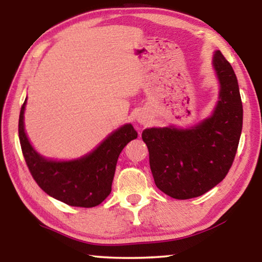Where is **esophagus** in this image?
<instances>
[{"instance_id":"34e87169","label":"esophagus","mask_w":262,"mask_h":262,"mask_svg":"<svg viewBox=\"0 0 262 262\" xmlns=\"http://www.w3.org/2000/svg\"><path fill=\"white\" fill-rule=\"evenodd\" d=\"M137 120H139L140 123H143V125H145V122H147V120H145L143 117H139V119H137Z\"/></svg>"}]
</instances>
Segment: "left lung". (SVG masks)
<instances>
[{"mask_svg": "<svg viewBox=\"0 0 262 262\" xmlns=\"http://www.w3.org/2000/svg\"><path fill=\"white\" fill-rule=\"evenodd\" d=\"M212 63L221 91L210 118L190 129L165 127L142 132L155 184L178 200L200 196L220 184L238 149L243 104L236 74L220 51L215 53Z\"/></svg>", "mask_w": 262, "mask_h": 262, "instance_id": "1", "label": "left lung"}]
</instances>
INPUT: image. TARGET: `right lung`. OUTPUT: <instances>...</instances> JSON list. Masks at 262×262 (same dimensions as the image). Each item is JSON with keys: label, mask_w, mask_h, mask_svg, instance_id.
Wrapping results in <instances>:
<instances>
[{"label": "right lung", "mask_w": 262, "mask_h": 262, "mask_svg": "<svg viewBox=\"0 0 262 262\" xmlns=\"http://www.w3.org/2000/svg\"><path fill=\"white\" fill-rule=\"evenodd\" d=\"M21 105L18 134L26 165L43 192L69 206L91 208L98 206L112 190V181L119 155L137 137L132 125L112 133L90 155L77 161L52 162L42 158L30 144L24 132V108Z\"/></svg>", "instance_id": "right-lung-1"}]
</instances>
